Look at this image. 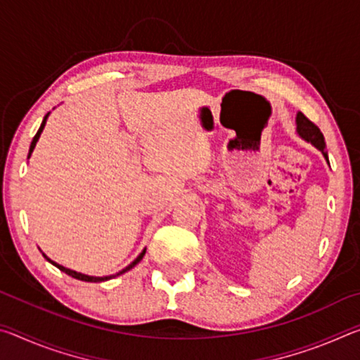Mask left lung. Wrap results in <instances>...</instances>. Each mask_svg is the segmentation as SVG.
Here are the masks:
<instances>
[{"label": "left lung", "instance_id": "1", "mask_svg": "<svg viewBox=\"0 0 360 360\" xmlns=\"http://www.w3.org/2000/svg\"><path fill=\"white\" fill-rule=\"evenodd\" d=\"M295 122H297L298 136L303 138L304 141L311 143L316 149H319L322 152V155L326 157V160L328 162V155H327V150H326V139H324V135H322L318 127H316L308 117H304L302 112L297 114Z\"/></svg>", "mask_w": 360, "mask_h": 360}]
</instances>
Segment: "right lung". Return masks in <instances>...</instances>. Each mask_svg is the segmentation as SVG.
I'll list each match as a JSON object with an SVG mask.
<instances>
[{
  "label": "right lung",
  "instance_id": "add662e5",
  "mask_svg": "<svg viewBox=\"0 0 360 360\" xmlns=\"http://www.w3.org/2000/svg\"><path fill=\"white\" fill-rule=\"evenodd\" d=\"M47 117H49V112L44 115V119H42V124H41V127H39V130H38V133H36L34 135V138H33V141H32V144H30V152H28V158H30V155H32V152H33V149H34V146H36V143H38V139H39V136H41V133H42V130H44V127H46V120H47ZM144 254H146V249H143V252L138 255V257L131 262V264L129 265V266H125L124 270L122 271H119V273H115V275H109V276H89V275H82V273H77V271H75V270H70V268H65L63 265H58L57 262H53V260H51L47 257L46 254H42L44 255V257L51 262L52 265H56L58 270H62L63 273H66V275L68 276H72V278H76V279H79V281H87V283H101V281H108V279H112V278H115V276H119V275H122V273H125V271H129V270H131L133 266H135L136 264H139V262H141V259L144 257Z\"/></svg>",
  "mask_w": 360,
  "mask_h": 360
}]
</instances>
